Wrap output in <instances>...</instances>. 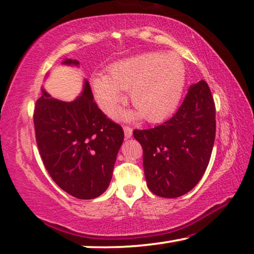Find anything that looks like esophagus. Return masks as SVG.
<instances>
[{
    "label": "esophagus",
    "mask_w": 254,
    "mask_h": 254,
    "mask_svg": "<svg viewBox=\"0 0 254 254\" xmlns=\"http://www.w3.org/2000/svg\"><path fill=\"white\" fill-rule=\"evenodd\" d=\"M124 131H125V137L129 138L133 134V129L129 126H124Z\"/></svg>",
    "instance_id": "34e87169"
}]
</instances>
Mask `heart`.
<instances>
[{
    "mask_svg": "<svg viewBox=\"0 0 254 254\" xmlns=\"http://www.w3.org/2000/svg\"><path fill=\"white\" fill-rule=\"evenodd\" d=\"M109 75L92 76L91 86L104 112L111 113L129 90V100L148 123H162L178 107L186 84V68L176 53L150 52L111 64Z\"/></svg>",
    "mask_w": 254,
    "mask_h": 254,
    "instance_id": "heart-1",
    "label": "heart"
}]
</instances>
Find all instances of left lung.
I'll return each mask as SVG.
<instances>
[{
	"label": "left lung",
	"instance_id": "obj_1",
	"mask_svg": "<svg viewBox=\"0 0 254 254\" xmlns=\"http://www.w3.org/2000/svg\"><path fill=\"white\" fill-rule=\"evenodd\" d=\"M215 103L204 81L192 85L179 110L164 124L134 129L143 149L148 189L162 197H178L202 178L213 151Z\"/></svg>",
	"mask_w": 254,
	"mask_h": 254
}]
</instances>
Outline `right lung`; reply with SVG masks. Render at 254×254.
I'll return each instance as SVG.
<instances>
[{
	"instance_id": "add662e5",
	"label": "right lung",
	"mask_w": 254,
	"mask_h": 254,
	"mask_svg": "<svg viewBox=\"0 0 254 254\" xmlns=\"http://www.w3.org/2000/svg\"><path fill=\"white\" fill-rule=\"evenodd\" d=\"M67 64H78L65 60ZM40 157L52 179L77 199H95L112 179L124 129L93 102L89 82L74 102L54 99L43 90L33 113Z\"/></svg>"
}]
</instances>
